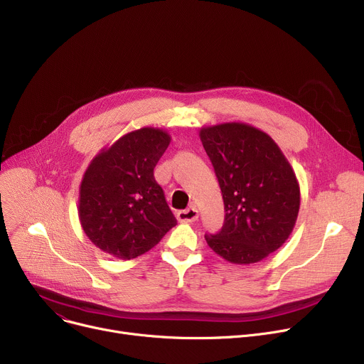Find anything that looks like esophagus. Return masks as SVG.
<instances>
[{
  "label": "esophagus",
  "mask_w": 364,
  "mask_h": 364,
  "mask_svg": "<svg viewBox=\"0 0 364 364\" xmlns=\"http://www.w3.org/2000/svg\"><path fill=\"white\" fill-rule=\"evenodd\" d=\"M198 218H199V213L196 208H187L177 213V220L180 223H195Z\"/></svg>",
  "instance_id": "esophagus-1"
}]
</instances>
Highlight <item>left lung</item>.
I'll return each mask as SVG.
<instances>
[{"label": "left lung", "mask_w": 364, "mask_h": 364, "mask_svg": "<svg viewBox=\"0 0 364 364\" xmlns=\"http://www.w3.org/2000/svg\"><path fill=\"white\" fill-rule=\"evenodd\" d=\"M223 193L225 218L211 250L232 264L259 262L288 240L299 213V184L280 147L243 122L203 127L199 132Z\"/></svg>", "instance_id": "1"}]
</instances>
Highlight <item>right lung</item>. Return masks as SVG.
<instances>
[{"label":"right lung","mask_w":364,"mask_h":364,"mask_svg":"<svg viewBox=\"0 0 364 364\" xmlns=\"http://www.w3.org/2000/svg\"><path fill=\"white\" fill-rule=\"evenodd\" d=\"M171 141L161 128L131 131L88 165L78 215L87 237L119 259L137 258L177 224L153 169Z\"/></svg>","instance_id":"right-lung-1"}]
</instances>
